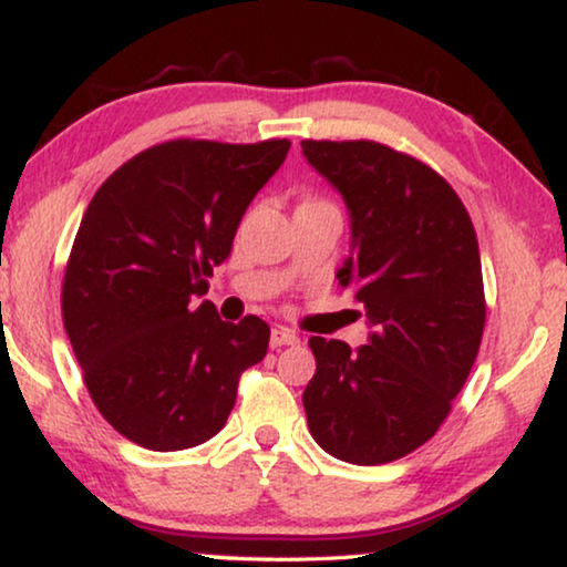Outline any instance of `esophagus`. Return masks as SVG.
Segmentation results:
<instances>
[{
	"instance_id": "esophagus-1",
	"label": "esophagus",
	"mask_w": 567,
	"mask_h": 567,
	"mask_svg": "<svg viewBox=\"0 0 567 567\" xmlns=\"http://www.w3.org/2000/svg\"><path fill=\"white\" fill-rule=\"evenodd\" d=\"M299 336L289 328H274L270 330V348H284V346H297Z\"/></svg>"
}]
</instances>
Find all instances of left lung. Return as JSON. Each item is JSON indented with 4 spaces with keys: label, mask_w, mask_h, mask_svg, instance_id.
<instances>
[{
    "label": "left lung",
    "mask_w": 567,
    "mask_h": 567,
    "mask_svg": "<svg viewBox=\"0 0 567 567\" xmlns=\"http://www.w3.org/2000/svg\"><path fill=\"white\" fill-rule=\"evenodd\" d=\"M301 152L346 200L351 258L338 284L371 324L355 351L309 338V433L336 460L394 462L439 431L477 359L485 291L475 227L452 185L410 154L312 138Z\"/></svg>",
    "instance_id": "1"
}]
</instances>
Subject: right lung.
I'll return each instance as SVG.
<instances>
[{
  "instance_id": "add662e5",
  "label": "right lung",
  "mask_w": 567,
  "mask_h": 567,
  "mask_svg": "<svg viewBox=\"0 0 567 567\" xmlns=\"http://www.w3.org/2000/svg\"><path fill=\"white\" fill-rule=\"evenodd\" d=\"M289 146L175 138L136 154L92 196L61 312L92 402L134 444L181 452L216 436L239 374L266 355L260 317L224 322L198 299Z\"/></svg>"
}]
</instances>
